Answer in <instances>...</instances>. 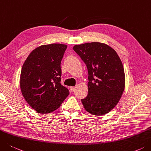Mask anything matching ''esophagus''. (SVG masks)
I'll list each match as a JSON object with an SVG mask.
<instances>
[{
    "label": "esophagus",
    "mask_w": 151,
    "mask_h": 151,
    "mask_svg": "<svg viewBox=\"0 0 151 151\" xmlns=\"http://www.w3.org/2000/svg\"><path fill=\"white\" fill-rule=\"evenodd\" d=\"M76 89V87H70V91L71 92H73Z\"/></svg>",
    "instance_id": "34e87169"
}]
</instances>
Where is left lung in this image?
<instances>
[{
    "label": "left lung",
    "mask_w": 151,
    "mask_h": 151,
    "mask_svg": "<svg viewBox=\"0 0 151 151\" xmlns=\"http://www.w3.org/2000/svg\"><path fill=\"white\" fill-rule=\"evenodd\" d=\"M73 49L86 64L88 95L81 99L85 109L95 116L110 112L124 93L126 78L123 64L115 50L99 42L76 45Z\"/></svg>",
    "instance_id": "8db88e82"
}]
</instances>
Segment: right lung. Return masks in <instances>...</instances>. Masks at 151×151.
Returning a JSON list of instances; mask_svg holds the SVG:
<instances>
[{
    "instance_id": "obj_1",
    "label": "right lung",
    "mask_w": 151,
    "mask_h": 151,
    "mask_svg": "<svg viewBox=\"0 0 151 151\" xmlns=\"http://www.w3.org/2000/svg\"><path fill=\"white\" fill-rule=\"evenodd\" d=\"M67 45H43L31 51L20 74V89L25 101L37 112L46 114L58 109L69 91L60 83V64Z\"/></svg>"
}]
</instances>
